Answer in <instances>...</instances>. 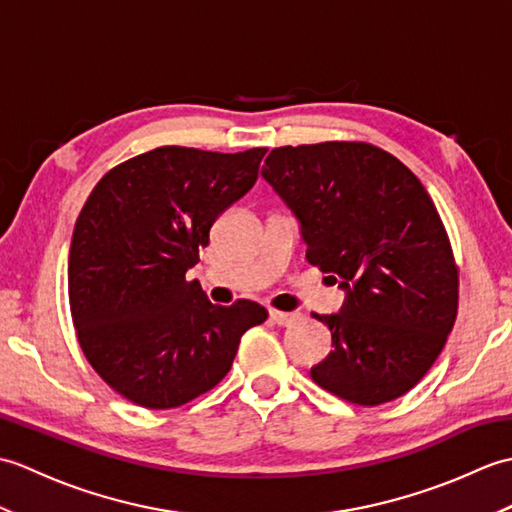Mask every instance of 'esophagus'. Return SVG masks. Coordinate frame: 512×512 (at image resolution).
<instances>
[{
    "label": "esophagus",
    "mask_w": 512,
    "mask_h": 512,
    "mask_svg": "<svg viewBox=\"0 0 512 512\" xmlns=\"http://www.w3.org/2000/svg\"><path fill=\"white\" fill-rule=\"evenodd\" d=\"M299 319V314L295 312H279V310H270V321L277 323V325H284V328H288V325H292Z\"/></svg>",
    "instance_id": "34e87169"
}]
</instances>
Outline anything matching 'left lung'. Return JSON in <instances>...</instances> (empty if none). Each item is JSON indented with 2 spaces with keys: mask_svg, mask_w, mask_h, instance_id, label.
<instances>
[{
  "mask_svg": "<svg viewBox=\"0 0 512 512\" xmlns=\"http://www.w3.org/2000/svg\"><path fill=\"white\" fill-rule=\"evenodd\" d=\"M262 176L301 220L308 262L347 290L339 314H314L334 350L312 380L361 407L407 394L440 356L460 301V268L431 195L363 140L277 147Z\"/></svg>",
  "mask_w": 512,
  "mask_h": 512,
  "instance_id": "8db88e82",
  "label": "left lung"
}]
</instances>
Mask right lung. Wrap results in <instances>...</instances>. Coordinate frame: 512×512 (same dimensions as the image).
Here are the masks:
<instances>
[{
  "label": "right lung",
  "instance_id": "right-lung-1",
  "mask_svg": "<svg viewBox=\"0 0 512 512\" xmlns=\"http://www.w3.org/2000/svg\"><path fill=\"white\" fill-rule=\"evenodd\" d=\"M266 151L156 147L107 171L85 200L68 262L72 323L94 372L134 405L173 409L206 394L242 334L268 319L248 299L213 306L187 279Z\"/></svg>",
  "mask_w": 512,
  "mask_h": 512
}]
</instances>
